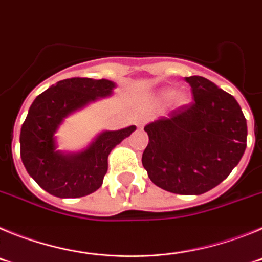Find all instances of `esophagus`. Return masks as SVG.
Returning a JSON list of instances; mask_svg holds the SVG:
<instances>
[{
	"label": "esophagus",
	"instance_id": "34e87169",
	"mask_svg": "<svg viewBox=\"0 0 262 262\" xmlns=\"http://www.w3.org/2000/svg\"><path fill=\"white\" fill-rule=\"evenodd\" d=\"M144 124H145V118L139 117L138 119H136V126H138V128H143Z\"/></svg>",
	"mask_w": 262,
	"mask_h": 262
}]
</instances>
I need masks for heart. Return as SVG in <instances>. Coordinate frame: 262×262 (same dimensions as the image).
Segmentation results:
<instances>
[{"label":"heart","mask_w":262,"mask_h":262,"mask_svg":"<svg viewBox=\"0 0 262 262\" xmlns=\"http://www.w3.org/2000/svg\"><path fill=\"white\" fill-rule=\"evenodd\" d=\"M172 98V102L174 105V107L181 108L187 106L190 103V96L187 93L186 90H180V92H176L173 88H165V89L160 90L159 93L156 94L155 99H156V102L159 103H164L166 101Z\"/></svg>","instance_id":"1"}]
</instances>
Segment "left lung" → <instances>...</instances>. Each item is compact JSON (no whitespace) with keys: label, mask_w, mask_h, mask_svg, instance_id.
<instances>
[{"label":"left lung","mask_w":262,"mask_h":262,"mask_svg":"<svg viewBox=\"0 0 262 262\" xmlns=\"http://www.w3.org/2000/svg\"><path fill=\"white\" fill-rule=\"evenodd\" d=\"M194 102L144 127L142 163L156 186L200 195L224 181L247 148V120L231 94L201 76L185 77Z\"/></svg>","instance_id":"1"}]
</instances>
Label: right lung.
Here are the masks:
<instances>
[{"instance_id":"right-lung-1","label":"right lung","mask_w":262,"mask_h":262,"mask_svg":"<svg viewBox=\"0 0 262 262\" xmlns=\"http://www.w3.org/2000/svg\"><path fill=\"white\" fill-rule=\"evenodd\" d=\"M115 86L106 78H67L39 94L30 106L20 128V159L27 173L47 193L59 198H80L101 187L108 155L136 127L102 131L80 152L57 149L55 134L68 115L110 97Z\"/></svg>"}]
</instances>
